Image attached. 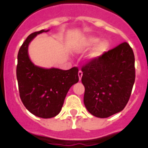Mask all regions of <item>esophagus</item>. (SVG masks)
Masks as SVG:
<instances>
[{"mask_svg":"<svg viewBox=\"0 0 148 148\" xmlns=\"http://www.w3.org/2000/svg\"><path fill=\"white\" fill-rule=\"evenodd\" d=\"M82 75H83V72L82 71H78V77H79V80H81L82 77Z\"/></svg>","mask_w":148,"mask_h":148,"instance_id":"esophagus-1","label":"esophagus"}]
</instances>
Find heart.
Wrapping results in <instances>:
<instances>
[{
	"instance_id": "heart-1",
	"label": "heart",
	"mask_w": 148,
	"mask_h": 148,
	"mask_svg": "<svg viewBox=\"0 0 148 148\" xmlns=\"http://www.w3.org/2000/svg\"><path fill=\"white\" fill-rule=\"evenodd\" d=\"M99 41V38L97 37H88L84 39L82 45V48L84 49H88L95 47ZM109 48V42L106 40L100 41L92 52V56L97 57L102 55Z\"/></svg>"
}]
</instances>
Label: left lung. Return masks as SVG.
Listing matches in <instances>:
<instances>
[{"instance_id":"1","label":"left lung","mask_w":148,"mask_h":148,"mask_svg":"<svg viewBox=\"0 0 148 148\" xmlns=\"http://www.w3.org/2000/svg\"><path fill=\"white\" fill-rule=\"evenodd\" d=\"M134 64L133 49L125 42L82 66L84 103L91 114L107 118L125 108L135 82Z\"/></svg>"}]
</instances>
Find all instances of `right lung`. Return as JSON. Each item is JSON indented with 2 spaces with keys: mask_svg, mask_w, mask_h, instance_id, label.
Returning <instances> with one entry per match:
<instances>
[{
  "mask_svg": "<svg viewBox=\"0 0 148 148\" xmlns=\"http://www.w3.org/2000/svg\"><path fill=\"white\" fill-rule=\"evenodd\" d=\"M45 31L35 32L27 37L18 53L16 75L19 95L31 113L40 118H52L59 114L70 88L78 82V68L45 69L32 64L28 54L29 42Z\"/></svg>",
  "mask_w": 148,
  "mask_h": 148,
  "instance_id": "add662e5",
  "label": "right lung"
}]
</instances>
